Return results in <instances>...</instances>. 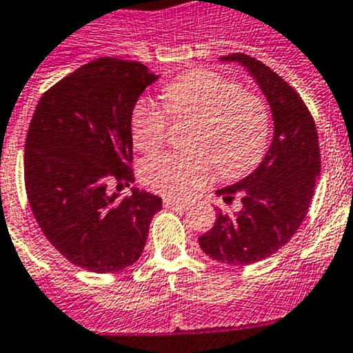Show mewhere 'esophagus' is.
Here are the masks:
<instances>
[{"instance_id": "1", "label": "esophagus", "mask_w": 353, "mask_h": 353, "mask_svg": "<svg viewBox=\"0 0 353 353\" xmlns=\"http://www.w3.org/2000/svg\"><path fill=\"white\" fill-rule=\"evenodd\" d=\"M163 206L165 208H185L186 202L185 201H179V199H163Z\"/></svg>"}]
</instances>
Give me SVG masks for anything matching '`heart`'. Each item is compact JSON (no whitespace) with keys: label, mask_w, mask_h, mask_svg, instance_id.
<instances>
[{"label":"heart","mask_w":353,"mask_h":353,"mask_svg":"<svg viewBox=\"0 0 353 353\" xmlns=\"http://www.w3.org/2000/svg\"><path fill=\"white\" fill-rule=\"evenodd\" d=\"M165 108L176 119L197 122L190 140L195 154H159L140 168L143 185L167 197H183L202 188L211 167L220 177L249 174L263 159L270 137L265 101L243 92L231 78L210 69H195L174 78L163 90ZM168 117L154 101L137 103L131 137L142 152H154L167 139Z\"/></svg>","instance_id":"1"}]
</instances>
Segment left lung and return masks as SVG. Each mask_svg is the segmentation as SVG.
Returning <instances> with one entry per match:
<instances>
[{
  "mask_svg": "<svg viewBox=\"0 0 353 353\" xmlns=\"http://www.w3.org/2000/svg\"><path fill=\"white\" fill-rule=\"evenodd\" d=\"M220 60L247 69L274 121V139L259 167L236 185L216 190L225 204L240 199L241 210H216L214 225L199 238L201 249L216 261L247 266L283 249L304 222L320 176V145L307 106L277 72L243 53Z\"/></svg>",
  "mask_w": 353,
  "mask_h": 353,
  "instance_id": "8db88e82",
  "label": "left lung"
}]
</instances>
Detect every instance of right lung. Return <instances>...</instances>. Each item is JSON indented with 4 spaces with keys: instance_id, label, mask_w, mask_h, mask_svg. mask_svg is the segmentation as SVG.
Listing matches in <instances>:
<instances>
[{
    "instance_id": "obj_1",
    "label": "right lung",
    "mask_w": 353,
    "mask_h": 353,
    "mask_svg": "<svg viewBox=\"0 0 353 353\" xmlns=\"http://www.w3.org/2000/svg\"><path fill=\"white\" fill-rule=\"evenodd\" d=\"M159 76L143 63L97 58L49 88L24 143V185L39 228L72 265L112 274L139 261L161 197L106 186L133 181L131 117Z\"/></svg>"
}]
</instances>
